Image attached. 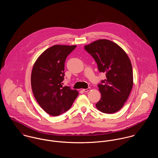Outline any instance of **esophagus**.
Instances as JSON below:
<instances>
[{"mask_svg": "<svg viewBox=\"0 0 158 158\" xmlns=\"http://www.w3.org/2000/svg\"><path fill=\"white\" fill-rule=\"evenodd\" d=\"M89 89H90V88L88 87L87 89H82V91L84 92H87Z\"/></svg>", "mask_w": 158, "mask_h": 158, "instance_id": "esophagus-1", "label": "esophagus"}]
</instances>
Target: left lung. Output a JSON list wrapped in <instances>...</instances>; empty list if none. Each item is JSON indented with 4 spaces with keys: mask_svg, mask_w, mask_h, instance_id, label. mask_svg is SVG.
Returning <instances> with one entry per match:
<instances>
[{
    "mask_svg": "<svg viewBox=\"0 0 158 158\" xmlns=\"http://www.w3.org/2000/svg\"><path fill=\"white\" fill-rule=\"evenodd\" d=\"M84 48L95 60L99 72L105 73L106 76L98 85L101 98L96 108L106 114L117 112L133 87V70L128 56L118 45L106 39L94 41Z\"/></svg>",
    "mask_w": 158,
    "mask_h": 158,
    "instance_id": "1",
    "label": "left lung"
}]
</instances>
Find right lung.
Listing matches in <instances>:
<instances>
[{
    "instance_id": "right-lung-1",
    "label": "right lung",
    "mask_w": 158,
    "mask_h": 158,
    "mask_svg": "<svg viewBox=\"0 0 158 158\" xmlns=\"http://www.w3.org/2000/svg\"><path fill=\"white\" fill-rule=\"evenodd\" d=\"M76 45H55L47 49L36 60L31 84L35 100L48 114L57 116L70 108L78 91L63 87L65 62Z\"/></svg>"
}]
</instances>
